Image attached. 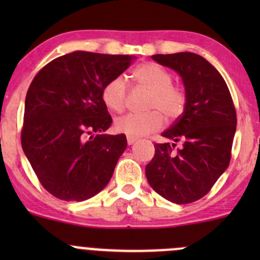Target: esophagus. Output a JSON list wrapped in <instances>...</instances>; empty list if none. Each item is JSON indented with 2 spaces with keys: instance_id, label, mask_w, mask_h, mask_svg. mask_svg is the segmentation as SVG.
Masks as SVG:
<instances>
[{
  "instance_id": "obj_1",
  "label": "esophagus",
  "mask_w": 260,
  "mask_h": 260,
  "mask_svg": "<svg viewBox=\"0 0 260 260\" xmlns=\"http://www.w3.org/2000/svg\"><path fill=\"white\" fill-rule=\"evenodd\" d=\"M137 140L138 138H136V137H131V136H127V142H128V145H133V143L135 142H137Z\"/></svg>"
}]
</instances>
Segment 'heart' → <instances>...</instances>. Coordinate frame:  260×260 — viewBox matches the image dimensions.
I'll return each mask as SVG.
<instances>
[{
	"instance_id": "b5f03b06",
	"label": "heart",
	"mask_w": 260,
	"mask_h": 260,
	"mask_svg": "<svg viewBox=\"0 0 260 260\" xmlns=\"http://www.w3.org/2000/svg\"><path fill=\"white\" fill-rule=\"evenodd\" d=\"M133 77L138 85L152 93L147 108L153 109L147 113H128L114 120V129L119 133L140 137L157 132L164 125L165 114L167 119H177L185 112L187 95L180 86L172 85L174 77L169 70L153 62L141 64L133 70ZM102 96L109 109L122 112L127 107L128 88L123 77L113 78L104 85Z\"/></svg>"
}]
</instances>
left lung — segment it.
<instances>
[{
	"label": "left lung",
	"mask_w": 260,
	"mask_h": 260,
	"mask_svg": "<svg viewBox=\"0 0 260 260\" xmlns=\"http://www.w3.org/2000/svg\"><path fill=\"white\" fill-rule=\"evenodd\" d=\"M152 59L179 73L187 104L182 115L162 133L174 143L154 145L146 177L166 200L190 204L204 198L229 166L237 112L225 80L203 56L177 52L153 55ZM177 142L183 147L174 151Z\"/></svg>",
	"instance_id": "obj_1"
}]
</instances>
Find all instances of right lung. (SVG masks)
Instances as JSON below:
<instances>
[{"mask_svg": "<svg viewBox=\"0 0 260 260\" xmlns=\"http://www.w3.org/2000/svg\"><path fill=\"white\" fill-rule=\"evenodd\" d=\"M133 59L74 51L50 61L31 81L21 145L40 183L55 198L88 200L112 179L127 138L101 135L112 124L102 91Z\"/></svg>", "mask_w": 260, "mask_h": 260, "instance_id": "right-lung-1", "label": "right lung"}]
</instances>
